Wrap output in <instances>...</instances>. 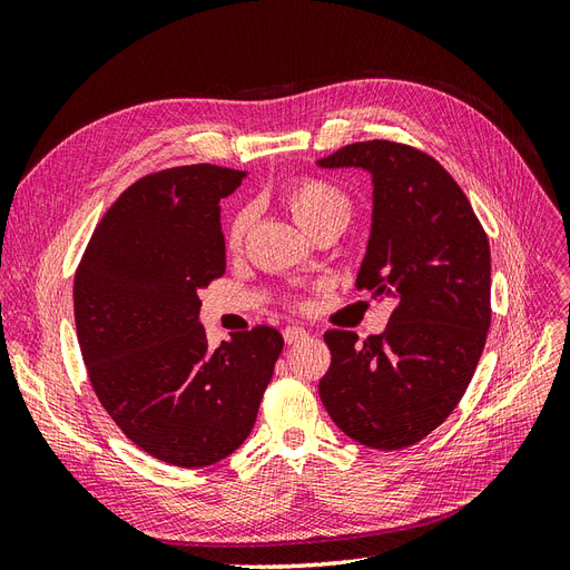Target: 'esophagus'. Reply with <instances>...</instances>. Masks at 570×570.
I'll use <instances>...</instances> for the list:
<instances>
[{
  "instance_id": "34e87169",
  "label": "esophagus",
  "mask_w": 570,
  "mask_h": 570,
  "mask_svg": "<svg viewBox=\"0 0 570 570\" xmlns=\"http://www.w3.org/2000/svg\"><path fill=\"white\" fill-rule=\"evenodd\" d=\"M283 337H285L287 344H299V342H304L308 337V333L304 331L302 325H289V327H285V331H283Z\"/></svg>"
}]
</instances>
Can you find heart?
Listing matches in <instances>:
<instances>
[{
	"instance_id": "heart-1",
	"label": "heart",
	"mask_w": 570,
	"mask_h": 570,
	"mask_svg": "<svg viewBox=\"0 0 570 570\" xmlns=\"http://www.w3.org/2000/svg\"><path fill=\"white\" fill-rule=\"evenodd\" d=\"M285 204L289 214L295 216V220L304 230H308L312 226H316V223L331 216L350 218V212H352L347 195H344L335 183L323 180V178H302L287 185ZM247 228H249V214L247 212L235 214L226 233L230 249H237L243 245Z\"/></svg>"
}]
</instances>
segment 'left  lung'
Returning <instances> with one entry per match:
<instances>
[{
  "mask_svg": "<svg viewBox=\"0 0 570 570\" xmlns=\"http://www.w3.org/2000/svg\"><path fill=\"white\" fill-rule=\"evenodd\" d=\"M371 176L373 209L356 287L394 302L383 335L327 331L318 394L344 435L404 450L450 416L490 331V245L454 178L428 154L354 142L316 161Z\"/></svg>",
  "mask_w": 570,
  "mask_h": 570,
  "instance_id": "1",
  "label": "left lung"
}]
</instances>
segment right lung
<instances>
[{
    "mask_svg": "<svg viewBox=\"0 0 570 570\" xmlns=\"http://www.w3.org/2000/svg\"><path fill=\"white\" fill-rule=\"evenodd\" d=\"M247 170L176 166L130 185L76 273L82 361L101 406L140 450L180 469L233 454L252 433L283 352L256 325L209 350L199 289L226 273L220 199Z\"/></svg>",
    "mask_w": 570,
    "mask_h": 570,
    "instance_id": "right-lung-1",
    "label": "right lung"
}]
</instances>
